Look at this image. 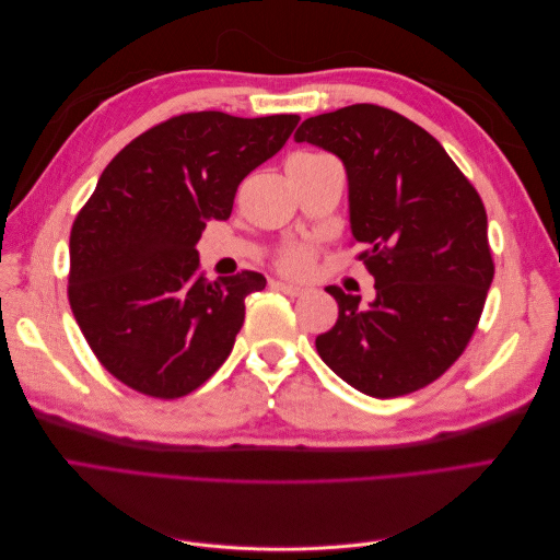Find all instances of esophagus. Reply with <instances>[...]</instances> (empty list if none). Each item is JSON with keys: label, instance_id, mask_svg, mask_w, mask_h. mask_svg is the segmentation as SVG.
Wrapping results in <instances>:
<instances>
[{"label": "esophagus", "instance_id": "1", "mask_svg": "<svg viewBox=\"0 0 560 560\" xmlns=\"http://www.w3.org/2000/svg\"><path fill=\"white\" fill-rule=\"evenodd\" d=\"M273 287L276 290H280L282 294H287V296H301L303 294V287H299V284H292V282H273Z\"/></svg>", "mask_w": 560, "mask_h": 560}]
</instances>
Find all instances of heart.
<instances>
[{
    "label": "heart",
    "mask_w": 560,
    "mask_h": 560,
    "mask_svg": "<svg viewBox=\"0 0 560 560\" xmlns=\"http://www.w3.org/2000/svg\"><path fill=\"white\" fill-rule=\"evenodd\" d=\"M308 156L311 154H299L294 159H308ZM311 264H313V252L306 245H294L290 249H284L280 257V268L292 276H303L311 268Z\"/></svg>",
    "instance_id": "obj_1"
}]
</instances>
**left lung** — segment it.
<instances>
[{
	"label": "left lung",
	"mask_w": 560,
	"mask_h": 560,
	"mask_svg": "<svg viewBox=\"0 0 560 560\" xmlns=\"http://www.w3.org/2000/svg\"><path fill=\"white\" fill-rule=\"evenodd\" d=\"M341 159L360 259L376 299L327 287L336 325L315 348L338 378L389 399L430 385L460 358L493 282L477 189L428 130L378 105L311 116L294 132Z\"/></svg>",
	"instance_id": "left-lung-1"
}]
</instances>
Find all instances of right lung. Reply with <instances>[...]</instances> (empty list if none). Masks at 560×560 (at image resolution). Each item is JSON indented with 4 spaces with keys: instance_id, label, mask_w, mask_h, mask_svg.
I'll list each match as a JSON object with an SVG mask.
<instances>
[{
    "instance_id": "obj_1",
    "label": "right lung",
    "mask_w": 560,
    "mask_h": 560,
    "mask_svg": "<svg viewBox=\"0 0 560 560\" xmlns=\"http://www.w3.org/2000/svg\"><path fill=\"white\" fill-rule=\"evenodd\" d=\"M296 114L194 112L142 132L100 175L70 235V306L95 358L159 399L194 393L231 354L254 270L208 280L196 243L238 184L290 140Z\"/></svg>"
}]
</instances>
